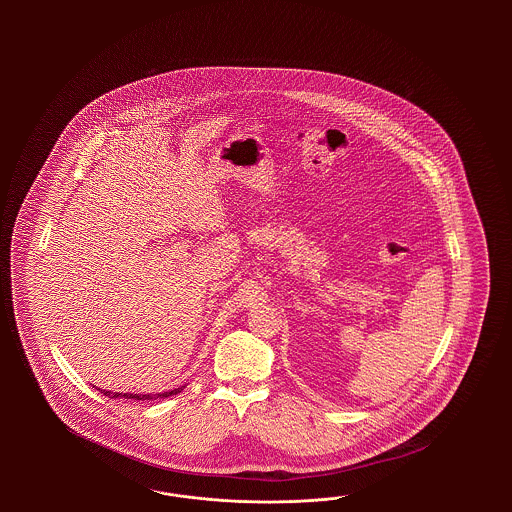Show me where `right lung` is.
I'll list each match as a JSON object with an SVG mask.
<instances>
[{"mask_svg":"<svg viewBox=\"0 0 512 512\" xmlns=\"http://www.w3.org/2000/svg\"><path fill=\"white\" fill-rule=\"evenodd\" d=\"M180 392H182V388H174V390H169V392H161V394H129V392L120 394V392H107V390H103V394H105V396H109V398H125V400H140V402H148V400H161V398L176 396V394H180Z\"/></svg>","mask_w":512,"mask_h":512,"instance_id":"1","label":"right lung"}]
</instances>
